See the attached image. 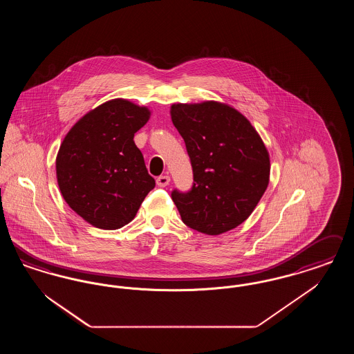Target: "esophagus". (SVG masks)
<instances>
[{
	"label": "esophagus",
	"mask_w": 354,
	"mask_h": 354,
	"mask_svg": "<svg viewBox=\"0 0 354 354\" xmlns=\"http://www.w3.org/2000/svg\"><path fill=\"white\" fill-rule=\"evenodd\" d=\"M169 175H162V176H159L158 179H156V185H159V187H166V185H169Z\"/></svg>",
	"instance_id": "obj_1"
}]
</instances>
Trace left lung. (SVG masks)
<instances>
[{"label": "left lung", "mask_w": 354, "mask_h": 354, "mask_svg": "<svg viewBox=\"0 0 354 354\" xmlns=\"http://www.w3.org/2000/svg\"><path fill=\"white\" fill-rule=\"evenodd\" d=\"M169 114L194 171L192 189L171 195L183 223L205 235L234 230L250 218L270 183V152L261 136L223 102L174 103Z\"/></svg>", "instance_id": "8db88e82"}]
</instances>
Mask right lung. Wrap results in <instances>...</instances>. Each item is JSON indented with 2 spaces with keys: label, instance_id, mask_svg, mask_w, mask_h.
I'll list each match as a JSON object with an SVG mask.
<instances>
[{
  "label": "right lung",
  "instance_id": "add662e5",
  "mask_svg": "<svg viewBox=\"0 0 354 354\" xmlns=\"http://www.w3.org/2000/svg\"><path fill=\"white\" fill-rule=\"evenodd\" d=\"M150 117L147 106L115 98L86 113L65 135L55 159L58 187L68 207L93 227L129 224L155 187L134 142Z\"/></svg>",
  "mask_w": 354,
  "mask_h": 354
}]
</instances>
